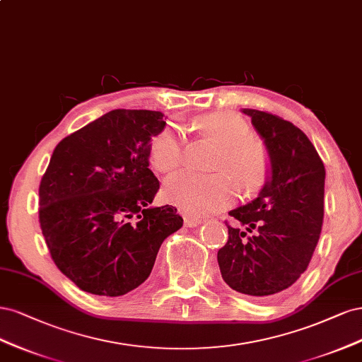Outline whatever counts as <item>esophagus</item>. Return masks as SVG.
Here are the masks:
<instances>
[{"label":"esophagus","instance_id":"34e87169","mask_svg":"<svg viewBox=\"0 0 362 362\" xmlns=\"http://www.w3.org/2000/svg\"><path fill=\"white\" fill-rule=\"evenodd\" d=\"M203 223H204V219H202V218L189 216V215L185 216V226H186V227H197V226H200V224H203Z\"/></svg>","mask_w":362,"mask_h":362}]
</instances>
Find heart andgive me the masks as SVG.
I'll use <instances>...</instances> for the list:
<instances>
[{"label":"heart","instance_id":"1","mask_svg":"<svg viewBox=\"0 0 362 362\" xmlns=\"http://www.w3.org/2000/svg\"><path fill=\"white\" fill-rule=\"evenodd\" d=\"M197 129L219 144L212 174L180 171L168 177L162 194L188 215H206L228 207L236 197L235 179L242 191L252 194L262 189L271 176L267 148L250 138V127L233 112H212L198 117ZM150 162L155 170L168 173L183 160V138L173 126H165L150 139ZM233 178L231 180L230 177Z\"/></svg>","mask_w":362,"mask_h":362}]
</instances>
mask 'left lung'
<instances>
[{
  "instance_id": "obj_1",
  "label": "left lung",
  "mask_w": 362,
  "mask_h": 362,
  "mask_svg": "<svg viewBox=\"0 0 362 362\" xmlns=\"http://www.w3.org/2000/svg\"><path fill=\"white\" fill-rule=\"evenodd\" d=\"M271 156V177L251 203L228 212L218 251L224 281L239 293L278 295L307 271L323 224L325 165L308 136L279 115L243 108ZM253 235H250L249 233Z\"/></svg>"
}]
</instances>
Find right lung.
Masks as SVG:
<instances>
[{"label": "right lung", "mask_w": 362, "mask_h": 362, "mask_svg": "<svg viewBox=\"0 0 362 362\" xmlns=\"http://www.w3.org/2000/svg\"><path fill=\"white\" fill-rule=\"evenodd\" d=\"M165 124L159 111L114 110L57 144L39 186V223L54 263L81 290L136 288L183 226L176 207L148 206L159 191L148 144Z\"/></svg>", "instance_id": "1"}]
</instances>
